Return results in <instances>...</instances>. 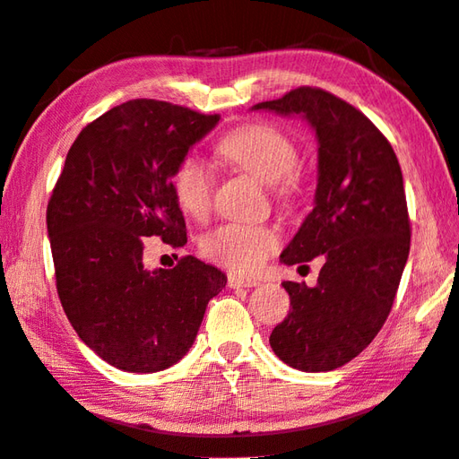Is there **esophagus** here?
<instances>
[{
	"label": "esophagus",
	"mask_w": 459,
	"mask_h": 459,
	"mask_svg": "<svg viewBox=\"0 0 459 459\" xmlns=\"http://www.w3.org/2000/svg\"><path fill=\"white\" fill-rule=\"evenodd\" d=\"M258 281L255 279H245L238 277V274H229V287L230 289H240V287H256Z\"/></svg>",
	"instance_id": "1"
}]
</instances>
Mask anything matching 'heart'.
<instances>
[{"instance_id": "heart-1", "label": "heart", "mask_w": 459, "mask_h": 459, "mask_svg": "<svg viewBox=\"0 0 459 459\" xmlns=\"http://www.w3.org/2000/svg\"><path fill=\"white\" fill-rule=\"evenodd\" d=\"M216 152L237 169L264 185H277L281 195L293 188L297 148L281 130L266 124H247L229 132ZM177 203L190 219H204L212 204V174L196 156H188L172 178ZM279 245V235L266 224H222L203 238V253L211 261L243 274L256 273Z\"/></svg>"}]
</instances>
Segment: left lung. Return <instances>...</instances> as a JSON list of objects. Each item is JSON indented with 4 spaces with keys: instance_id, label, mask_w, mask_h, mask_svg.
Returning a JSON list of instances; mask_svg holds the SVG:
<instances>
[{
    "instance_id": "obj_1",
    "label": "left lung",
    "mask_w": 459,
    "mask_h": 459,
    "mask_svg": "<svg viewBox=\"0 0 459 459\" xmlns=\"http://www.w3.org/2000/svg\"><path fill=\"white\" fill-rule=\"evenodd\" d=\"M251 110L299 116L316 138L313 211L281 253L285 264L323 255L315 287L285 281V321L269 343L289 368L333 371L385 323L410 256V219L397 156L373 122L319 88H297Z\"/></svg>"
}]
</instances>
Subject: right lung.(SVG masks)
<instances>
[{"label": "right lung", "instance_id": "1", "mask_svg": "<svg viewBox=\"0 0 459 459\" xmlns=\"http://www.w3.org/2000/svg\"><path fill=\"white\" fill-rule=\"evenodd\" d=\"M219 124L158 100H130L80 132L48 204L57 295L78 337L116 369L156 373L193 347L227 274L195 256L148 271L146 237L186 245L172 178Z\"/></svg>", "mask_w": 459, "mask_h": 459}]
</instances>
